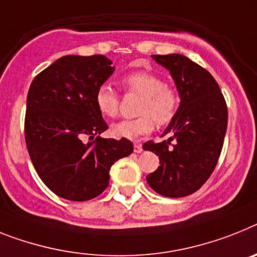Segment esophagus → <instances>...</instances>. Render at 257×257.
Returning <instances> with one entry per match:
<instances>
[{"label": "esophagus", "mask_w": 257, "mask_h": 257, "mask_svg": "<svg viewBox=\"0 0 257 257\" xmlns=\"http://www.w3.org/2000/svg\"><path fill=\"white\" fill-rule=\"evenodd\" d=\"M133 148H135V153H137V154L142 152V146L140 145V144H135V146H133Z\"/></svg>", "instance_id": "34e87169"}]
</instances>
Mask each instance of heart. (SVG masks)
I'll use <instances>...</instances> for the list:
<instances>
[{
    "instance_id": "b5f03b06",
    "label": "heart",
    "mask_w": 257,
    "mask_h": 257,
    "mask_svg": "<svg viewBox=\"0 0 257 257\" xmlns=\"http://www.w3.org/2000/svg\"><path fill=\"white\" fill-rule=\"evenodd\" d=\"M121 82L128 91L142 96L139 107L141 116L115 122L111 126V133L115 137L137 140L152 132L155 121L159 125H166L175 117L180 98L175 88L166 85L163 77L149 70H139L125 75ZM95 105L103 116H116L118 98L115 90L107 83L99 86L95 92Z\"/></svg>"
}]
</instances>
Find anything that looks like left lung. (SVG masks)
Listing matches in <instances>:
<instances>
[{"instance_id": "obj_1", "label": "left lung", "mask_w": 257, "mask_h": 257, "mask_svg": "<svg viewBox=\"0 0 257 257\" xmlns=\"http://www.w3.org/2000/svg\"><path fill=\"white\" fill-rule=\"evenodd\" d=\"M175 82L180 104L162 136L169 140L146 142L144 150L159 157V166L146 176L148 184L166 197H184L201 188L221 154L227 107L212 74L179 53L153 55Z\"/></svg>"}]
</instances>
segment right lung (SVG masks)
<instances>
[{
	"label": "right lung",
	"instance_id": "obj_1",
	"mask_svg": "<svg viewBox=\"0 0 257 257\" xmlns=\"http://www.w3.org/2000/svg\"><path fill=\"white\" fill-rule=\"evenodd\" d=\"M111 64L103 55L64 56L36 75L27 94L25 139L32 165L53 193L70 201L100 195L111 166L133 153L129 140L99 136L108 125L95 92L115 72Z\"/></svg>",
	"mask_w": 257,
	"mask_h": 257
}]
</instances>
